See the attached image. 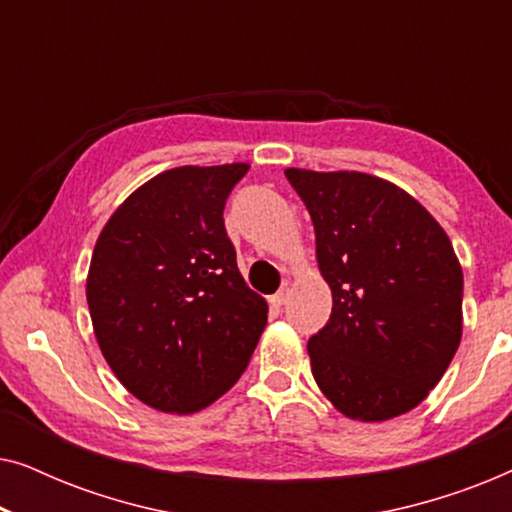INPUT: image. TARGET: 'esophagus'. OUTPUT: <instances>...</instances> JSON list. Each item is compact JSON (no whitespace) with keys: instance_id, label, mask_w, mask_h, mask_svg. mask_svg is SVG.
Segmentation results:
<instances>
[{"instance_id":"esophagus-1","label":"esophagus","mask_w":512,"mask_h":512,"mask_svg":"<svg viewBox=\"0 0 512 512\" xmlns=\"http://www.w3.org/2000/svg\"><path fill=\"white\" fill-rule=\"evenodd\" d=\"M286 300H289V291H277L275 296H270V305L282 307V305H286Z\"/></svg>"}]
</instances>
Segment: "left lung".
I'll return each instance as SVG.
<instances>
[{
    "label": "left lung",
    "mask_w": 512,
    "mask_h": 512,
    "mask_svg": "<svg viewBox=\"0 0 512 512\" xmlns=\"http://www.w3.org/2000/svg\"><path fill=\"white\" fill-rule=\"evenodd\" d=\"M310 212L333 310L312 335V375L342 415L382 422L419 405L461 340L464 275L415 198L363 172L286 170Z\"/></svg>",
    "instance_id": "obj_1"
}]
</instances>
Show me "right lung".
I'll return each mask as SVG.
<instances>
[{
  "mask_svg": "<svg viewBox=\"0 0 512 512\" xmlns=\"http://www.w3.org/2000/svg\"><path fill=\"white\" fill-rule=\"evenodd\" d=\"M249 165L174 167L137 188L95 244L86 298L104 359L163 412H198L240 380L268 303L244 284L223 207Z\"/></svg>",
  "mask_w": 512,
  "mask_h": 512,
  "instance_id": "obj_1",
  "label": "right lung"
}]
</instances>
